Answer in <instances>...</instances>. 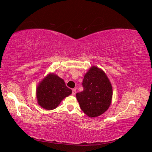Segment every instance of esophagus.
<instances>
[{"mask_svg": "<svg viewBox=\"0 0 152 152\" xmlns=\"http://www.w3.org/2000/svg\"><path fill=\"white\" fill-rule=\"evenodd\" d=\"M75 94H76V89H72V95H75Z\"/></svg>", "mask_w": 152, "mask_h": 152, "instance_id": "esophagus-1", "label": "esophagus"}]
</instances>
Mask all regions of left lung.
<instances>
[{
  "label": "left lung",
  "instance_id": "left-lung-1",
  "mask_svg": "<svg viewBox=\"0 0 152 152\" xmlns=\"http://www.w3.org/2000/svg\"><path fill=\"white\" fill-rule=\"evenodd\" d=\"M83 91L76 94L81 110L89 117H96L108 109L112 99V86L102 69L93 66L84 77Z\"/></svg>",
  "mask_w": 152,
  "mask_h": 152
}]
</instances>
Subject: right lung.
I'll return each mask as SVG.
<instances>
[{
    "instance_id": "obj_1",
    "label": "right lung",
    "mask_w": 152,
    "mask_h": 152,
    "mask_svg": "<svg viewBox=\"0 0 152 152\" xmlns=\"http://www.w3.org/2000/svg\"><path fill=\"white\" fill-rule=\"evenodd\" d=\"M72 93V91L66 86L63 79L54 73H49L37 87L36 96L40 107L50 110L56 108Z\"/></svg>"
}]
</instances>
